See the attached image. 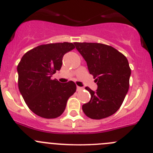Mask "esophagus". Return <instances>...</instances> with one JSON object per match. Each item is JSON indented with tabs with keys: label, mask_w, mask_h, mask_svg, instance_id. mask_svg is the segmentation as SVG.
Wrapping results in <instances>:
<instances>
[{
	"label": "esophagus",
	"mask_w": 153,
	"mask_h": 153,
	"mask_svg": "<svg viewBox=\"0 0 153 153\" xmlns=\"http://www.w3.org/2000/svg\"><path fill=\"white\" fill-rule=\"evenodd\" d=\"M81 90H83V88H82V87H78V86H77V91H81Z\"/></svg>",
	"instance_id": "esophagus-1"
}]
</instances>
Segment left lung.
<instances>
[{
    "label": "left lung",
    "instance_id": "obj_1",
    "mask_svg": "<svg viewBox=\"0 0 153 153\" xmlns=\"http://www.w3.org/2000/svg\"><path fill=\"white\" fill-rule=\"evenodd\" d=\"M83 56L97 89L86 87L91 100L82 105L85 115L102 119L118 110L129 89L131 68L126 57L112 47L99 43H74Z\"/></svg>",
    "mask_w": 153,
    "mask_h": 153
}]
</instances>
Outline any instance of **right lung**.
Listing matches in <instances>:
<instances>
[{"label": "right lung", "instance_id": "1", "mask_svg": "<svg viewBox=\"0 0 153 153\" xmlns=\"http://www.w3.org/2000/svg\"><path fill=\"white\" fill-rule=\"evenodd\" d=\"M74 48V44L68 42L40 45L24 54L19 63V90L28 108L38 116H60L68 99L76 91L72 81L60 83L51 79L60 70L63 56Z\"/></svg>", "mask_w": 153, "mask_h": 153}]
</instances>
